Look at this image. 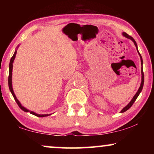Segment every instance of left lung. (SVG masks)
Listing matches in <instances>:
<instances>
[{
	"instance_id": "obj_1",
	"label": "left lung",
	"mask_w": 154,
	"mask_h": 154,
	"mask_svg": "<svg viewBox=\"0 0 154 154\" xmlns=\"http://www.w3.org/2000/svg\"><path fill=\"white\" fill-rule=\"evenodd\" d=\"M122 35H123V36H125V38H128V39H130L131 40V41L133 42L134 43V45L136 46V48H137V52H138V54H139V55H140V60H141V64H142V69H141V73H142V81H141V84H140V88H139V89H138V90H137V92H136V94H134V96L133 97H132V99L131 100V101H130V102L128 103V104L127 105V106H125V107H124V108L122 109L121 110V113H123V112H125V111H126L127 110H128V109H129L130 107H131L132 106V104H134V102H135V100H137V98L138 97V96H139V94H140V92H142V88H143V86H144V72H143V67H142V65H143V60H142V56H141V54H140V52H139V51H138V48H137V43H136V41H134V39L132 37H131V36H130L128 34H127V33H126L125 32H123V33H122Z\"/></svg>"
}]
</instances>
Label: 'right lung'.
Masks as SVG:
<instances>
[{
	"label": "right lung",
	"mask_w": 154,
	"mask_h": 154,
	"mask_svg": "<svg viewBox=\"0 0 154 154\" xmlns=\"http://www.w3.org/2000/svg\"><path fill=\"white\" fill-rule=\"evenodd\" d=\"M19 45L17 47L15 51H14V53L13 54V56L12 57L11 60H10V64H9V77H8V86H9V89H10V91L11 92V93L12 94V96H13V97L14 99V100H15V102H17V104H18V106H20V108L22 109V111H25V112H30V113L31 114L35 116H38V117H45V116H48L51 115V114H38V113H36L35 112H33V111H29V109H27L26 108H25L24 106H23L22 104L20 102V101L17 100V98L16 97L15 94H14V90H13V88H12V68H13V62H14V59H15V57H16V54H17V50L18 49Z\"/></svg>",
	"instance_id": "1"
}]
</instances>
